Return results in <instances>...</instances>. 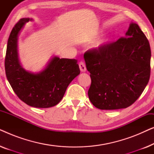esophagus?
Segmentation results:
<instances>
[{"label":"esophagus","mask_w":154,"mask_h":154,"mask_svg":"<svg viewBox=\"0 0 154 154\" xmlns=\"http://www.w3.org/2000/svg\"><path fill=\"white\" fill-rule=\"evenodd\" d=\"M79 67H80V70H81L82 72H85V71H86L85 64L83 62H81L79 63Z\"/></svg>","instance_id":"obj_1"}]
</instances>
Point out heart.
Returning a JSON list of instances; mask_svg holds the SVG:
<instances>
[{"label": "heart", "mask_w": 154, "mask_h": 154, "mask_svg": "<svg viewBox=\"0 0 154 154\" xmlns=\"http://www.w3.org/2000/svg\"><path fill=\"white\" fill-rule=\"evenodd\" d=\"M110 42H111V37L109 36L105 37L103 39L100 40V41L96 44L95 48L98 50H102L106 48V46L110 43Z\"/></svg>", "instance_id": "1"}]
</instances>
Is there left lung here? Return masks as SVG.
Here are the masks:
<instances>
[{
    "instance_id": "left-lung-1",
    "label": "left lung",
    "mask_w": 154,
    "mask_h": 154,
    "mask_svg": "<svg viewBox=\"0 0 154 154\" xmlns=\"http://www.w3.org/2000/svg\"><path fill=\"white\" fill-rule=\"evenodd\" d=\"M84 59L91 78L88 97L97 109L127 108L140 97L148 84L150 45L135 23L130 24L125 37L102 50H88Z\"/></svg>"
}]
</instances>
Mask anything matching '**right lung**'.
Masks as SVG:
<instances>
[{
	"label": "right lung",
	"mask_w": 154,
	"mask_h": 154,
	"mask_svg": "<svg viewBox=\"0 0 154 154\" xmlns=\"http://www.w3.org/2000/svg\"><path fill=\"white\" fill-rule=\"evenodd\" d=\"M31 20L21 19L10 33L5 59V74L22 102L36 108H49L62 100L68 85L79 75L80 69L76 60L54 57L39 73L25 70L18 57V35L25 24Z\"/></svg>",
	"instance_id": "obj_1"
}]
</instances>
